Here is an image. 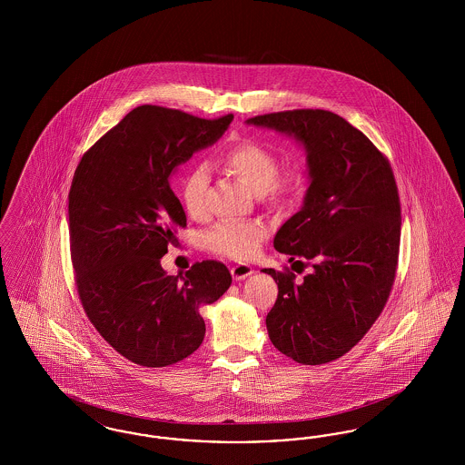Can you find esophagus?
<instances>
[{"label": "esophagus", "mask_w": 465, "mask_h": 465, "mask_svg": "<svg viewBox=\"0 0 465 465\" xmlns=\"http://www.w3.org/2000/svg\"><path fill=\"white\" fill-rule=\"evenodd\" d=\"M232 277L235 279V281H242L245 277H249L254 270H252V266L245 265V263H239V265L232 266Z\"/></svg>", "instance_id": "1"}]
</instances>
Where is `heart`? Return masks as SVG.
I'll return each instance as SVG.
<instances>
[{"mask_svg": "<svg viewBox=\"0 0 465 465\" xmlns=\"http://www.w3.org/2000/svg\"><path fill=\"white\" fill-rule=\"evenodd\" d=\"M222 165L245 183L254 193L270 203H281L296 197L305 183L307 174L300 165H291L279 171V156L265 144L245 139L222 156ZM209 169L195 163L181 181V202L192 218H203L207 213ZM265 224L260 222H222L213 226L205 237V247L216 254L232 260H249L256 254L260 243L265 241Z\"/></svg>", "mask_w": 465, "mask_h": 465, "instance_id": "obj_1", "label": "heart"}]
</instances>
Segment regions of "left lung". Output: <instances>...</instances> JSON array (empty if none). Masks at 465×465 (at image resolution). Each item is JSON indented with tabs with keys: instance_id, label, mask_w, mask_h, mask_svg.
<instances>
[{
	"instance_id": "left-lung-1",
	"label": "left lung",
	"mask_w": 465,
	"mask_h": 465,
	"mask_svg": "<svg viewBox=\"0 0 465 465\" xmlns=\"http://www.w3.org/2000/svg\"><path fill=\"white\" fill-rule=\"evenodd\" d=\"M247 124L294 135L309 153L305 203L273 247L312 272L296 282L288 266L263 268L279 288L266 330L296 362L326 364L362 340L391 296L401 242L396 177L389 158L331 111H279Z\"/></svg>"
}]
</instances>
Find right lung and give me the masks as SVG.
Wrapping results in <instances>:
<instances>
[{"instance_id":"add662e5","label":"right lung","mask_w":465,"mask_h":465,"mask_svg":"<svg viewBox=\"0 0 465 465\" xmlns=\"http://www.w3.org/2000/svg\"><path fill=\"white\" fill-rule=\"evenodd\" d=\"M233 114L207 120L163 106H137L84 153L69 188L74 284L92 326L144 368L193 354L203 340L200 307L232 284L222 262L167 275L160 258L177 243L186 214L171 174L216 143Z\"/></svg>"}]
</instances>
